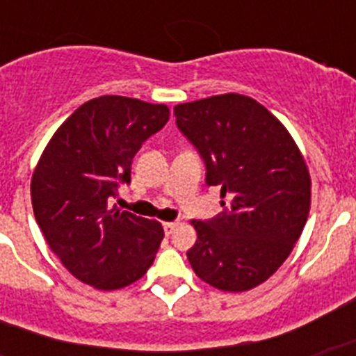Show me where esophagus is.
<instances>
[{"label":"esophagus","instance_id":"34e87169","mask_svg":"<svg viewBox=\"0 0 356 356\" xmlns=\"http://www.w3.org/2000/svg\"><path fill=\"white\" fill-rule=\"evenodd\" d=\"M175 227H177V223L175 222H166L164 225H162V229H164V233H166V236H170V234L175 231Z\"/></svg>","mask_w":356,"mask_h":356}]
</instances>
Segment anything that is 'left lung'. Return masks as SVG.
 <instances>
[{
    "label": "left lung",
    "instance_id": "8db88e82",
    "mask_svg": "<svg viewBox=\"0 0 356 356\" xmlns=\"http://www.w3.org/2000/svg\"><path fill=\"white\" fill-rule=\"evenodd\" d=\"M177 129L205 162L207 186L222 188V212L192 220L186 251L195 275L225 292L259 286L303 233L310 177L298 145L260 103L223 94L173 108Z\"/></svg>",
    "mask_w": 356,
    "mask_h": 356
}]
</instances>
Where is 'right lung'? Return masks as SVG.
I'll list each match as a JSON object with an SVG mask.
<instances>
[{
  "label": "right lung",
  "instance_id": "right-lung-1",
  "mask_svg": "<svg viewBox=\"0 0 356 356\" xmlns=\"http://www.w3.org/2000/svg\"><path fill=\"white\" fill-rule=\"evenodd\" d=\"M170 120L166 105L102 96L53 134L31 181L36 223L66 270L97 290L138 281L155 260L159 222L111 207L145 140Z\"/></svg>",
  "mask_w": 356,
  "mask_h": 356
}]
</instances>
